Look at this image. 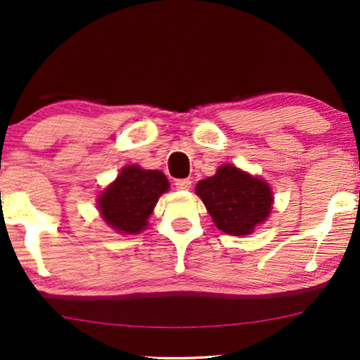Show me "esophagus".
I'll return each mask as SVG.
<instances>
[{"instance_id": "34e87169", "label": "esophagus", "mask_w": 360, "mask_h": 360, "mask_svg": "<svg viewBox=\"0 0 360 360\" xmlns=\"http://www.w3.org/2000/svg\"><path fill=\"white\" fill-rule=\"evenodd\" d=\"M190 187H192V180H190V179H181V180L175 181V188L176 190H188Z\"/></svg>"}]
</instances>
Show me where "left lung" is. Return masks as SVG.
Masks as SVG:
<instances>
[{
    "mask_svg": "<svg viewBox=\"0 0 360 360\" xmlns=\"http://www.w3.org/2000/svg\"><path fill=\"white\" fill-rule=\"evenodd\" d=\"M195 193L205 203L217 229L229 235H250L269 219L274 203L267 181L230 163L198 181Z\"/></svg>",
    "mask_w": 360,
    "mask_h": 360,
    "instance_id": "1",
    "label": "left lung"
}]
</instances>
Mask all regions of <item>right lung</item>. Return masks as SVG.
<instances>
[{
    "mask_svg": "<svg viewBox=\"0 0 360 360\" xmlns=\"http://www.w3.org/2000/svg\"><path fill=\"white\" fill-rule=\"evenodd\" d=\"M168 188L170 184L160 170H143L139 165L122 168L117 180L98 195L101 219L120 233L143 232L160 195Z\"/></svg>",
    "mask_w": 360,
    "mask_h": 360,
    "instance_id": "obj_1",
    "label": "right lung"
}]
</instances>
